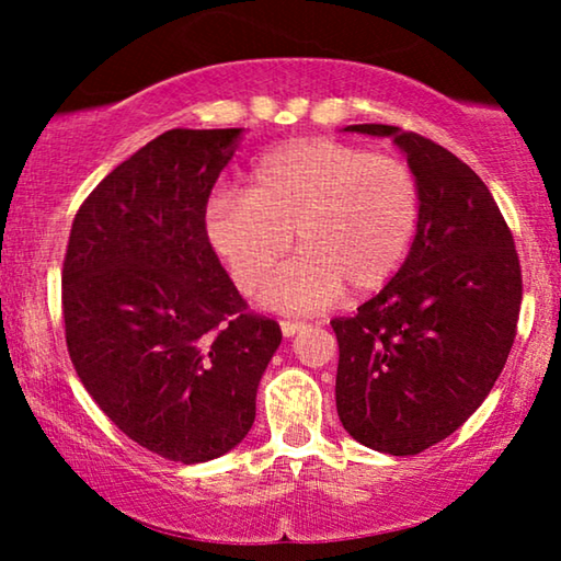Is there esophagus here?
<instances>
[{
  "instance_id": "esophagus-1",
  "label": "esophagus",
  "mask_w": 561,
  "mask_h": 561,
  "mask_svg": "<svg viewBox=\"0 0 561 561\" xmlns=\"http://www.w3.org/2000/svg\"><path fill=\"white\" fill-rule=\"evenodd\" d=\"M304 327H306L304 321H294V319H283L280 321V329H283V334H286V336H294L296 332H301Z\"/></svg>"
}]
</instances>
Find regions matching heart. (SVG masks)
Instances as JSON below:
<instances>
[{
	"label": "heart",
	"instance_id": "obj_1",
	"mask_svg": "<svg viewBox=\"0 0 561 561\" xmlns=\"http://www.w3.org/2000/svg\"><path fill=\"white\" fill-rule=\"evenodd\" d=\"M421 219V186L401 158L340 140H296L252 165L248 191L221 188L206 206V237L240 294L267 283L265 301L317 311L367 296L401 271Z\"/></svg>",
	"mask_w": 561,
	"mask_h": 561
}]
</instances>
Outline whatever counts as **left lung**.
Returning <instances> with one entry per match:
<instances>
[{
	"label": "left lung",
	"mask_w": 561,
	"mask_h": 561,
	"mask_svg": "<svg viewBox=\"0 0 561 561\" xmlns=\"http://www.w3.org/2000/svg\"><path fill=\"white\" fill-rule=\"evenodd\" d=\"M421 186L416 240L396 278L332 319L340 342L336 413L352 439L405 457L455 434L485 401L516 340L520 263L511 227L455 152L393 125Z\"/></svg>",
	"instance_id": "8db88e82"
}]
</instances>
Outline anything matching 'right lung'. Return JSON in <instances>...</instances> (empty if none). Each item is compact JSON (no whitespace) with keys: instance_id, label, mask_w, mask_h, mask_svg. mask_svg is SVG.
I'll list each match as a JSON object with an SVG mask.
<instances>
[{"instance_id":"obj_1","label":"right lung","mask_w":561,"mask_h":561,"mask_svg":"<svg viewBox=\"0 0 561 561\" xmlns=\"http://www.w3.org/2000/svg\"><path fill=\"white\" fill-rule=\"evenodd\" d=\"M242 129H168L119 163L73 217L66 347L129 439L196 465L237 447L280 344L206 237V202Z\"/></svg>"}]
</instances>
